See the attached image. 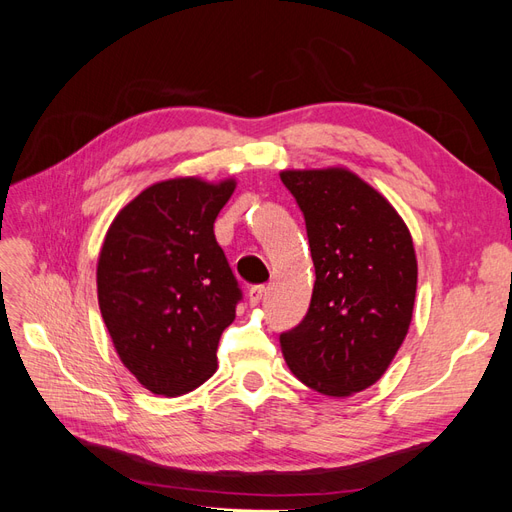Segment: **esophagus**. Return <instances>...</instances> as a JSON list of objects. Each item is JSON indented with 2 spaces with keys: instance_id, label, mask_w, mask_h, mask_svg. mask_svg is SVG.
<instances>
[{
  "instance_id": "esophagus-1",
  "label": "esophagus",
  "mask_w": 512,
  "mask_h": 512,
  "mask_svg": "<svg viewBox=\"0 0 512 512\" xmlns=\"http://www.w3.org/2000/svg\"><path fill=\"white\" fill-rule=\"evenodd\" d=\"M265 297V286H252L247 290V299H250V305H258Z\"/></svg>"
}]
</instances>
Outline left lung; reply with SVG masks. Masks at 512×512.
Wrapping results in <instances>:
<instances>
[{"mask_svg":"<svg viewBox=\"0 0 512 512\" xmlns=\"http://www.w3.org/2000/svg\"><path fill=\"white\" fill-rule=\"evenodd\" d=\"M316 269L312 303L280 335L290 371L331 397L380 380L408 333L416 297L412 237L397 211L350 170H284Z\"/></svg>","mask_w":512,"mask_h":512,"instance_id":"1","label":"left lung"}]
</instances>
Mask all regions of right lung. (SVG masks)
Here are the masks:
<instances>
[{
	"instance_id": "add662e5",
	"label": "right lung",
	"mask_w": 512,
	"mask_h": 512,
	"mask_svg": "<svg viewBox=\"0 0 512 512\" xmlns=\"http://www.w3.org/2000/svg\"><path fill=\"white\" fill-rule=\"evenodd\" d=\"M235 181L168 179L119 211L98 260V301L119 359L156 395L215 374L222 331L243 292L213 222Z\"/></svg>"
}]
</instances>
